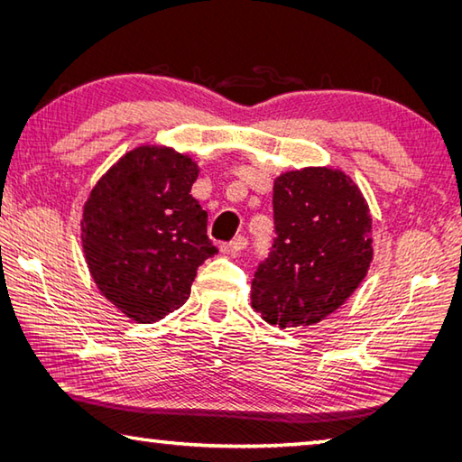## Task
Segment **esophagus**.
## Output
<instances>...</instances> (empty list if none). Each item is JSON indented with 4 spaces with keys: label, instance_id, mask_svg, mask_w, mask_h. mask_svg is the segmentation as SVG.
<instances>
[{
    "label": "esophagus",
    "instance_id": "obj_1",
    "mask_svg": "<svg viewBox=\"0 0 462 462\" xmlns=\"http://www.w3.org/2000/svg\"><path fill=\"white\" fill-rule=\"evenodd\" d=\"M246 246H248V240L244 238V236H236V238L230 240V242H222L220 244V252L222 254H238Z\"/></svg>",
    "mask_w": 462,
    "mask_h": 462
}]
</instances>
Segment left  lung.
I'll use <instances>...</instances> for the list:
<instances>
[{
  "mask_svg": "<svg viewBox=\"0 0 462 462\" xmlns=\"http://www.w3.org/2000/svg\"><path fill=\"white\" fill-rule=\"evenodd\" d=\"M276 238L252 280V308L273 326L328 318L365 278L373 258L371 214L357 184L328 166L273 180Z\"/></svg>",
  "mask_w": 462,
  "mask_h": 462,
  "instance_id": "obj_1",
  "label": "left lung"
}]
</instances>
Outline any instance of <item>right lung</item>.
Masks as SVG:
<instances>
[{"label": "right lung", "instance_id": "obj_1", "mask_svg": "<svg viewBox=\"0 0 462 462\" xmlns=\"http://www.w3.org/2000/svg\"><path fill=\"white\" fill-rule=\"evenodd\" d=\"M199 164L169 146L121 156L83 206L87 266L103 296L139 323L162 319L190 296L216 246L208 214L190 194Z\"/></svg>", "mask_w": 462, "mask_h": 462}]
</instances>
